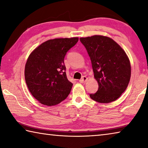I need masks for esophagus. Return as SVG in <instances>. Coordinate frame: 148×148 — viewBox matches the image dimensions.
Masks as SVG:
<instances>
[{"label": "esophagus", "mask_w": 148, "mask_h": 148, "mask_svg": "<svg viewBox=\"0 0 148 148\" xmlns=\"http://www.w3.org/2000/svg\"><path fill=\"white\" fill-rule=\"evenodd\" d=\"M87 80V77L86 76H83L82 77V78L79 80V82L82 84H84V83H86Z\"/></svg>", "instance_id": "esophagus-1"}]
</instances>
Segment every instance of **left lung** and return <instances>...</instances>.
<instances>
[{
	"instance_id": "1",
	"label": "left lung",
	"mask_w": 148,
	"mask_h": 148,
	"mask_svg": "<svg viewBox=\"0 0 148 148\" xmlns=\"http://www.w3.org/2000/svg\"><path fill=\"white\" fill-rule=\"evenodd\" d=\"M91 59L99 89L91 98L100 103L115 101L127 89L131 78V67L126 53L121 46L107 36L80 38Z\"/></svg>"
}]
</instances>
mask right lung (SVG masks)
Returning <instances> with one entry per match:
<instances>
[{
  "instance_id": "1",
  "label": "right lung",
  "mask_w": 148,
  "mask_h": 148,
  "mask_svg": "<svg viewBox=\"0 0 148 148\" xmlns=\"http://www.w3.org/2000/svg\"><path fill=\"white\" fill-rule=\"evenodd\" d=\"M77 41V37L49 40L30 54L25 78L29 91L41 104H58L71 92L73 84L66 77L64 59Z\"/></svg>"
}]
</instances>
